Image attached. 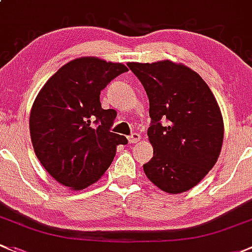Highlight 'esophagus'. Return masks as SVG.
<instances>
[{
  "label": "esophagus",
  "instance_id": "34e87169",
  "mask_svg": "<svg viewBox=\"0 0 252 252\" xmlns=\"http://www.w3.org/2000/svg\"><path fill=\"white\" fill-rule=\"evenodd\" d=\"M127 139H128L129 143L133 144V143H137V142L141 141V136H139L138 133H132L131 136L127 137Z\"/></svg>",
  "mask_w": 252,
  "mask_h": 252
}]
</instances>
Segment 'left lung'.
Here are the masks:
<instances>
[{
  "label": "left lung",
  "instance_id": "obj_1",
  "mask_svg": "<svg viewBox=\"0 0 252 252\" xmlns=\"http://www.w3.org/2000/svg\"><path fill=\"white\" fill-rule=\"evenodd\" d=\"M127 65L149 98L148 137L154 152L143 165L144 173L166 193L189 190L221 153L224 126L216 98L200 75L183 64L160 61Z\"/></svg>",
  "mask_w": 252,
  "mask_h": 252
}]
</instances>
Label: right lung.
<instances>
[{
  "label": "right lung",
  "mask_w": 252,
  "mask_h": 252,
  "mask_svg": "<svg viewBox=\"0 0 252 252\" xmlns=\"http://www.w3.org/2000/svg\"><path fill=\"white\" fill-rule=\"evenodd\" d=\"M128 71L124 64L82 57L62 66L41 88L30 113L33 150L49 175L81 190L113 162L125 136L110 132L116 111L103 109L100 91Z\"/></svg>",
  "instance_id": "add662e5"
}]
</instances>
